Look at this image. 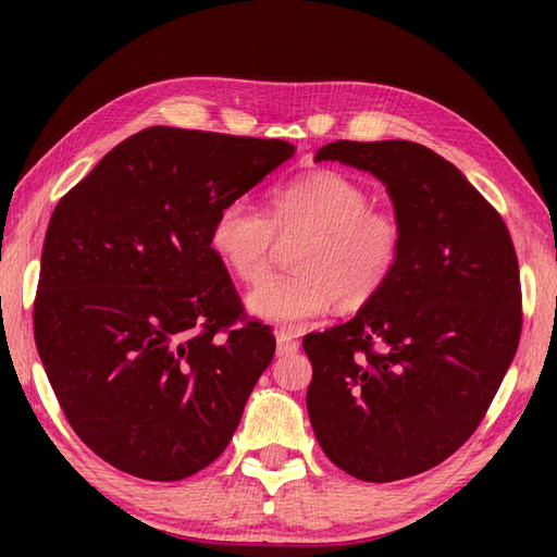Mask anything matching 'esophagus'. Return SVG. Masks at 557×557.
Instances as JSON below:
<instances>
[{
	"instance_id": "34e87169",
	"label": "esophagus",
	"mask_w": 557,
	"mask_h": 557,
	"mask_svg": "<svg viewBox=\"0 0 557 557\" xmlns=\"http://www.w3.org/2000/svg\"><path fill=\"white\" fill-rule=\"evenodd\" d=\"M299 349V342L292 333H277V354L285 357V354H294Z\"/></svg>"
}]
</instances>
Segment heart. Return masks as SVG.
Masks as SVG:
<instances>
[{
  "label": "heart",
  "mask_w": 557,
  "mask_h": 557,
  "mask_svg": "<svg viewBox=\"0 0 557 557\" xmlns=\"http://www.w3.org/2000/svg\"><path fill=\"white\" fill-rule=\"evenodd\" d=\"M371 191L342 172H313L280 184L260 212L246 198H230L210 222L208 244L242 285L270 270L280 242L292 246L294 272L263 282L248 309L282 327H299L330 304L351 311L381 294L405 253V224L387 208L371 206Z\"/></svg>",
  "instance_id": "1"
}]
</instances>
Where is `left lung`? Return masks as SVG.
Masks as SVG:
<instances>
[{
    "instance_id": "left-lung-1",
    "label": "left lung",
    "mask_w": 557,
    "mask_h": 557,
    "mask_svg": "<svg viewBox=\"0 0 557 557\" xmlns=\"http://www.w3.org/2000/svg\"><path fill=\"white\" fill-rule=\"evenodd\" d=\"M315 160L387 186L405 253L351 321L304 337L313 433L354 479L417 476L469 441L515 359L522 285L512 236L455 164L425 146L335 140Z\"/></svg>"
}]
</instances>
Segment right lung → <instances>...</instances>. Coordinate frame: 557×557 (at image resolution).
Instances as JSON below:
<instances>
[{
  "label": "right lung",
  "mask_w": 557,
  "mask_h": 557,
  "mask_svg": "<svg viewBox=\"0 0 557 557\" xmlns=\"http://www.w3.org/2000/svg\"><path fill=\"white\" fill-rule=\"evenodd\" d=\"M292 156L287 140L150 126L57 203L35 347L69 425L108 465L182 481L232 441L275 335L246 315L208 232Z\"/></svg>",
  "instance_id": "1"
}]
</instances>
